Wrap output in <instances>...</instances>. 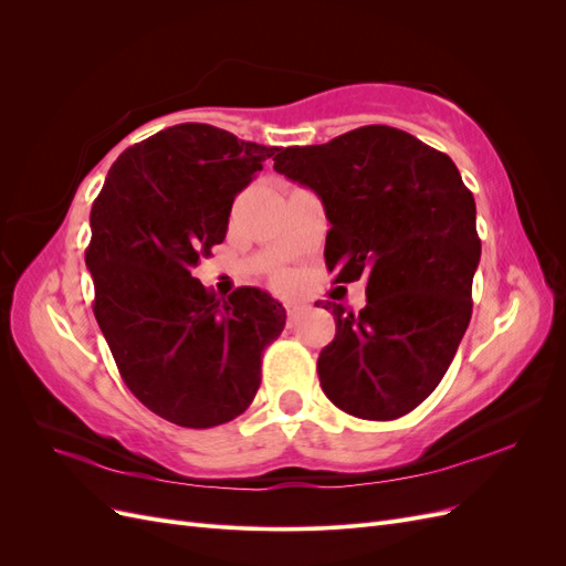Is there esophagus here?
I'll return each mask as SVG.
<instances>
[{
    "instance_id": "34e87169",
    "label": "esophagus",
    "mask_w": 566,
    "mask_h": 566,
    "mask_svg": "<svg viewBox=\"0 0 566 566\" xmlns=\"http://www.w3.org/2000/svg\"><path fill=\"white\" fill-rule=\"evenodd\" d=\"M300 312H302V306H300V304H295V302H285V314H287V323H290V325L295 323V318L300 316Z\"/></svg>"
}]
</instances>
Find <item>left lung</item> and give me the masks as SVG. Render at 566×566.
<instances>
[{
    "mask_svg": "<svg viewBox=\"0 0 566 566\" xmlns=\"http://www.w3.org/2000/svg\"><path fill=\"white\" fill-rule=\"evenodd\" d=\"M273 169L321 198L335 283H368L358 314L323 304L337 328L316 364L325 397L364 420L410 413L441 382L472 316L482 241L458 167L408 132L368 125L281 148Z\"/></svg>",
    "mask_w": 566,
    "mask_h": 566,
    "instance_id": "1",
    "label": "left lung"
}]
</instances>
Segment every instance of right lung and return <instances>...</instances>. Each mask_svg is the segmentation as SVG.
Returning a JSON list of instances; mask_svg holds the SVG:
<instances>
[{"label":"right lung","mask_w":566,"mask_h":566,"mask_svg":"<svg viewBox=\"0 0 566 566\" xmlns=\"http://www.w3.org/2000/svg\"><path fill=\"white\" fill-rule=\"evenodd\" d=\"M276 150L212 125L167 127L115 160L92 205L84 262L98 328L134 397L179 427L241 416L260 389L262 352L285 328L264 290L217 300L191 276Z\"/></svg>","instance_id":"1"}]
</instances>
